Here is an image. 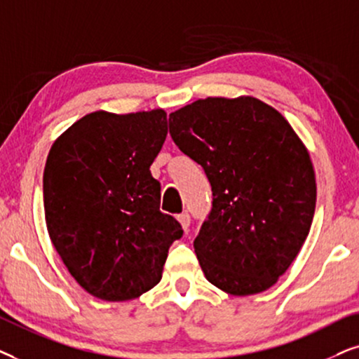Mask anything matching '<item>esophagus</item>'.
Returning <instances> with one entry per match:
<instances>
[{
    "label": "esophagus",
    "mask_w": 359,
    "mask_h": 359,
    "mask_svg": "<svg viewBox=\"0 0 359 359\" xmlns=\"http://www.w3.org/2000/svg\"><path fill=\"white\" fill-rule=\"evenodd\" d=\"M177 219H179L180 224H182L184 231L187 233L189 231V226H190V215L189 213H180L179 217H177Z\"/></svg>",
    "instance_id": "1"
}]
</instances>
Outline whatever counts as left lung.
Segmentation results:
<instances>
[{
	"label": "left lung",
	"instance_id": "1",
	"mask_svg": "<svg viewBox=\"0 0 359 359\" xmlns=\"http://www.w3.org/2000/svg\"><path fill=\"white\" fill-rule=\"evenodd\" d=\"M169 133L212 185V210L194 241L205 277L233 295L269 289L313 219L317 185L302 141L251 97L197 100L169 114Z\"/></svg>",
	"mask_w": 359,
	"mask_h": 359
}]
</instances>
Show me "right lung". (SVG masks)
<instances>
[{"instance_id":"add662e5","label":"right lung","mask_w":359,"mask_h":359,"mask_svg":"<svg viewBox=\"0 0 359 359\" xmlns=\"http://www.w3.org/2000/svg\"><path fill=\"white\" fill-rule=\"evenodd\" d=\"M167 136L164 109L95 111L50 147L44 169L47 231L74 279L108 302L159 284L184 229L162 213L149 167Z\"/></svg>"}]
</instances>
